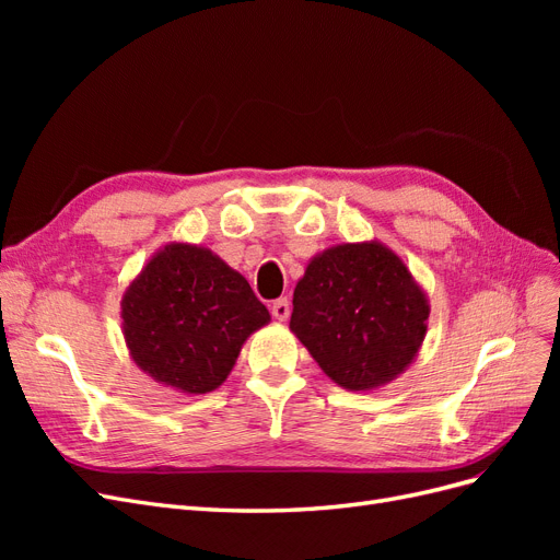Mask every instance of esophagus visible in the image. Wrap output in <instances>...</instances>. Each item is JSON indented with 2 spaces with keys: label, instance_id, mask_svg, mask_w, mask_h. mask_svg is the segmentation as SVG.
<instances>
[{
  "label": "esophagus",
  "instance_id": "1",
  "mask_svg": "<svg viewBox=\"0 0 560 560\" xmlns=\"http://www.w3.org/2000/svg\"><path fill=\"white\" fill-rule=\"evenodd\" d=\"M270 313H273V317H276L278 322H284L287 317H290V313H292L290 301H287L284 296L278 299V301H273V306H270Z\"/></svg>",
  "mask_w": 560,
  "mask_h": 560
}]
</instances>
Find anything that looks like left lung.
<instances>
[{
  "mask_svg": "<svg viewBox=\"0 0 560 560\" xmlns=\"http://www.w3.org/2000/svg\"><path fill=\"white\" fill-rule=\"evenodd\" d=\"M290 329L350 393L401 376L425 341L430 301L397 252L378 241L315 254L294 287Z\"/></svg>",
  "mask_w": 560,
  "mask_h": 560,
  "instance_id": "8db88e82",
  "label": "left lung"
}]
</instances>
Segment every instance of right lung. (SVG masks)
<instances>
[{"label": "right lung", "mask_w": 560, "mask_h": 560, "mask_svg": "<svg viewBox=\"0 0 560 560\" xmlns=\"http://www.w3.org/2000/svg\"><path fill=\"white\" fill-rule=\"evenodd\" d=\"M270 315L249 282L208 247L173 241L151 254L121 299L132 362L184 395L222 385Z\"/></svg>", "instance_id": "obj_1"}]
</instances>
